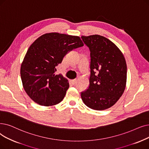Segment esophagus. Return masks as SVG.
<instances>
[{"label": "esophagus", "mask_w": 149, "mask_h": 149, "mask_svg": "<svg viewBox=\"0 0 149 149\" xmlns=\"http://www.w3.org/2000/svg\"><path fill=\"white\" fill-rule=\"evenodd\" d=\"M77 80L76 79H74V80H70V82H71V83L72 84V85H75V84L77 83Z\"/></svg>", "instance_id": "34e87169"}]
</instances>
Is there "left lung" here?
Returning <instances> with one entry per match:
<instances>
[{"instance_id": "1", "label": "left lung", "mask_w": 149, "mask_h": 149, "mask_svg": "<svg viewBox=\"0 0 149 149\" xmlns=\"http://www.w3.org/2000/svg\"><path fill=\"white\" fill-rule=\"evenodd\" d=\"M90 50L89 86L81 93L85 104L95 110L113 106L124 92L127 64L124 55L107 38L99 35L82 36Z\"/></svg>"}]
</instances>
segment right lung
Wrapping results in <instances>:
<instances>
[{"instance_id":"right-lung-1","label":"right lung","mask_w":149,"mask_h":149,"mask_svg":"<svg viewBox=\"0 0 149 149\" xmlns=\"http://www.w3.org/2000/svg\"><path fill=\"white\" fill-rule=\"evenodd\" d=\"M83 45L79 36L55 32L44 34L31 44L21 64V77L31 100L45 107L63 100L69 84L61 74L55 75V67L68 52Z\"/></svg>"}]
</instances>
